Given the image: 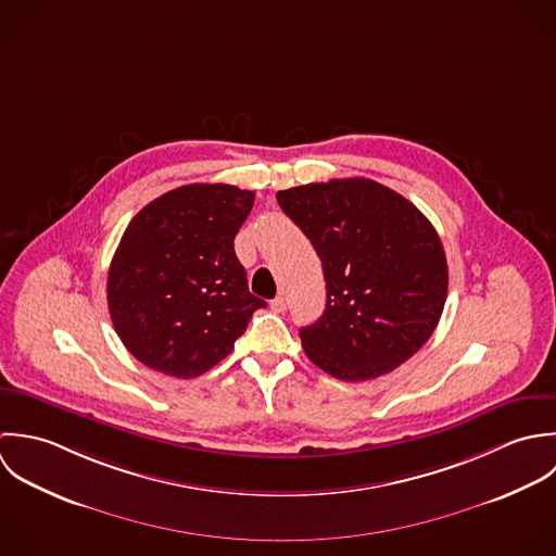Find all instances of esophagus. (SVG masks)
<instances>
[{
    "label": "esophagus",
    "mask_w": 556,
    "mask_h": 556,
    "mask_svg": "<svg viewBox=\"0 0 556 556\" xmlns=\"http://www.w3.org/2000/svg\"><path fill=\"white\" fill-rule=\"evenodd\" d=\"M270 309H273L275 314H283V312L288 309V303H286V299H283V296H277V299H273V301H270Z\"/></svg>",
    "instance_id": "34e87169"
}]
</instances>
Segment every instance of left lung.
Instances as JSON below:
<instances>
[{"instance_id":"1","label":"left lung","mask_w":556,"mask_h":556,"mask_svg":"<svg viewBox=\"0 0 556 556\" xmlns=\"http://www.w3.org/2000/svg\"><path fill=\"white\" fill-rule=\"evenodd\" d=\"M277 202L323 260L327 309L299 333L309 361L361 382L419 352L443 316L448 281L428 217L367 178L292 187Z\"/></svg>"}]
</instances>
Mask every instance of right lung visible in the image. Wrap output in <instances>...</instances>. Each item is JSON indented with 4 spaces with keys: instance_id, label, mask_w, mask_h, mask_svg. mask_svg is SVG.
I'll return each instance as SVG.
<instances>
[{
    "instance_id": "1",
    "label": "right lung",
    "mask_w": 556,
    "mask_h": 556,
    "mask_svg": "<svg viewBox=\"0 0 556 556\" xmlns=\"http://www.w3.org/2000/svg\"><path fill=\"white\" fill-rule=\"evenodd\" d=\"M253 200L231 185H185L128 223L113 253L108 305L139 363L174 378L202 376L266 307L233 253Z\"/></svg>"
}]
</instances>
